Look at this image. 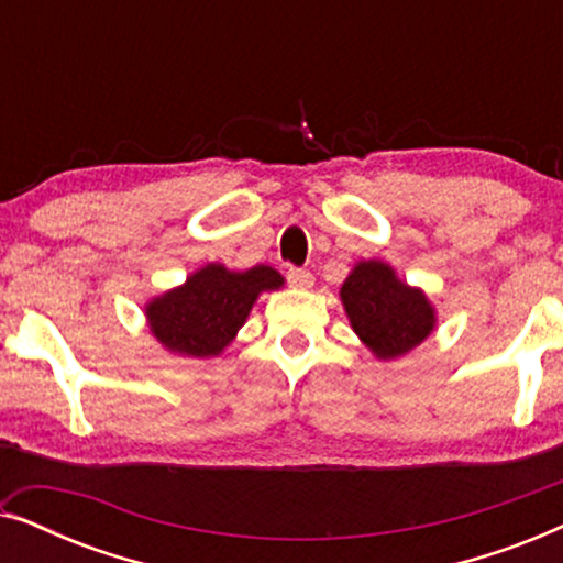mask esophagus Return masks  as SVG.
I'll return each instance as SVG.
<instances>
[{
  "mask_svg": "<svg viewBox=\"0 0 563 563\" xmlns=\"http://www.w3.org/2000/svg\"><path fill=\"white\" fill-rule=\"evenodd\" d=\"M287 279H289L291 287H299V289H310L314 284L312 272H307V268H297V266L289 268Z\"/></svg>",
  "mask_w": 563,
  "mask_h": 563,
  "instance_id": "1",
  "label": "esophagus"
}]
</instances>
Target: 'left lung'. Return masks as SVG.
Masks as SVG:
<instances>
[{
	"label": "left lung",
	"mask_w": 563,
	"mask_h": 563,
	"mask_svg": "<svg viewBox=\"0 0 563 563\" xmlns=\"http://www.w3.org/2000/svg\"><path fill=\"white\" fill-rule=\"evenodd\" d=\"M353 330L379 358H397L430 335L435 312L382 261H361L341 287Z\"/></svg>",
	"instance_id": "8db88e82"
}]
</instances>
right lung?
I'll use <instances>...</instances> for the list:
<instances>
[{
    "label": "right lung",
    "instance_id": "1",
    "mask_svg": "<svg viewBox=\"0 0 563 563\" xmlns=\"http://www.w3.org/2000/svg\"><path fill=\"white\" fill-rule=\"evenodd\" d=\"M282 274L272 266L228 272L210 264L191 274L187 284L148 305L151 333L181 356H218L249 318L261 291L279 289Z\"/></svg>",
    "mask_w": 563,
    "mask_h": 563
}]
</instances>
